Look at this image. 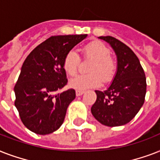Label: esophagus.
<instances>
[{
	"label": "esophagus",
	"instance_id": "34e87169",
	"mask_svg": "<svg viewBox=\"0 0 160 160\" xmlns=\"http://www.w3.org/2000/svg\"><path fill=\"white\" fill-rule=\"evenodd\" d=\"M84 92H85V91H84V90H76V91H75V94H76V95H77V96H80V95H82L83 94H84Z\"/></svg>",
	"mask_w": 160,
	"mask_h": 160
}]
</instances>
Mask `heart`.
<instances>
[{
  "mask_svg": "<svg viewBox=\"0 0 160 160\" xmlns=\"http://www.w3.org/2000/svg\"><path fill=\"white\" fill-rule=\"evenodd\" d=\"M85 57L92 59L89 68L91 73L76 75L70 80V85L78 90H85L89 88L97 87L101 84V78L109 81L114 76L116 64L110 56L111 52L105 44L100 41H93L84 47ZM80 55L75 51L70 50L63 60V67L70 75H75L80 64Z\"/></svg>",
  "mask_w": 160,
  "mask_h": 160,
  "instance_id": "obj_1",
  "label": "heart"
}]
</instances>
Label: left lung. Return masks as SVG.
<instances>
[{"instance_id": "left-lung-1", "label": "left lung", "mask_w": 160, "mask_h": 160, "mask_svg": "<svg viewBox=\"0 0 160 160\" xmlns=\"http://www.w3.org/2000/svg\"><path fill=\"white\" fill-rule=\"evenodd\" d=\"M99 39L106 41L114 50L117 70L106 90H95L97 99L91 107V113L104 125L120 126L129 123L144 105L145 74L136 55L126 45L112 36Z\"/></svg>"}]
</instances>
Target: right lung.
<instances>
[{
  "label": "right lung",
  "instance_id": "add662e5",
  "mask_svg": "<svg viewBox=\"0 0 160 160\" xmlns=\"http://www.w3.org/2000/svg\"><path fill=\"white\" fill-rule=\"evenodd\" d=\"M87 35L51 36L26 57L14 91L15 105L24 125L37 134L57 130L75 100L73 89L59 93L67 84L63 60Z\"/></svg>",
  "mask_w": 160,
  "mask_h": 160
}]
</instances>
